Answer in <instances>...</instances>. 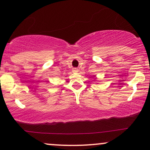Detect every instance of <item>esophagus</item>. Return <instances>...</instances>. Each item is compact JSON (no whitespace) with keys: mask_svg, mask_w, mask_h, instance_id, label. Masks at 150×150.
<instances>
[{"mask_svg":"<svg viewBox=\"0 0 150 150\" xmlns=\"http://www.w3.org/2000/svg\"><path fill=\"white\" fill-rule=\"evenodd\" d=\"M73 73H77V72H78V70H77V68H73Z\"/></svg>","mask_w":150,"mask_h":150,"instance_id":"34e87169","label":"esophagus"}]
</instances>
